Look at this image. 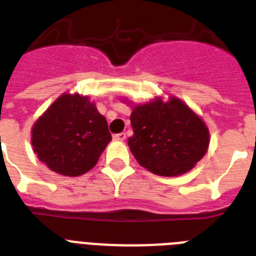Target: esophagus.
I'll list each match as a JSON object with an SVG mask.
<instances>
[{"label": "esophagus", "mask_w": 256, "mask_h": 256, "mask_svg": "<svg viewBox=\"0 0 256 256\" xmlns=\"http://www.w3.org/2000/svg\"><path fill=\"white\" fill-rule=\"evenodd\" d=\"M113 139L118 142H124L126 139V134L124 132H120V134H114L113 135Z\"/></svg>", "instance_id": "obj_1"}]
</instances>
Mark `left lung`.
Instances as JSON below:
<instances>
[{
    "mask_svg": "<svg viewBox=\"0 0 256 256\" xmlns=\"http://www.w3.org/2000/svg\"><path fill=\"white\" fill-rule=\"evenodd\" d=\"M134 135L128 144L139 164L154 174H184L206 154L210 132L180 98H154L135 105L130 116Z\"/></svg>",
    "mask_w": 256,
    "mask_h": 256,
    "instance_id": "obj_1",
    "label": "left lung"
}]
</instances>
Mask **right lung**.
I'll list each match as a JSON object with an SVG mask.
<instances>
[{
    "instance_id": "1",
    "label": "right lung",
    "mask_w": 256,
    "mask_h": 256,
    "mask_svg": "<svg viewBox=\"0 0 256 256\" xmlns=\"http://www.w3.org/2000/svg\"><path fill=\"white\" fill-rule=\"evenodd\" d=\"M112 140L108 124L87 96L64 94L32 128V147L50 170L78 177L91 170Z\"/></svg>"
}]
</instances>
